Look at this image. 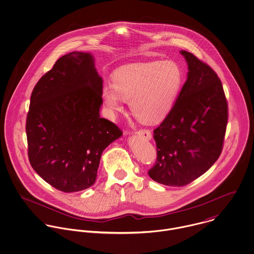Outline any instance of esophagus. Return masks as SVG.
I'll use <instances>...</instances> for the list:
<instances>
[{
	"instance_id": "34e87169",
	"label": "esophagus",
	"mask_w": 254,
	"mask_h": 254,
	"mask_svg": "<svg viewBox=\"0 0 254 254\" xmlns=\"http://www.w3.org/2000/svg\"><path fill=\"white\" fill-rule=\"evenodd\" d=\"M137 135L143 137L145 139H148V140L152 139V133H151V131L149 129H140V130L137 131Z\"/></svg>"
}]
</instances>
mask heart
<instances>
[{
    "label": "heart",
    "mask_w": 254,
    "mask_h": 254,
    "mask_svg": "<svg viewBox=\"0 0 254 254\" xmlns=\"http://www.w3.org/2000/svg\"><path fill=\"white\" fill-rule=\"evenodd\" d=\"M113 82L101 92L109 113L122 112L123 100H129L133 115L152 124L172 109L183 85V70L170 60L134 63L120 67Z\"/></svg>",
    "instance_id": "1"
}]
</instances>
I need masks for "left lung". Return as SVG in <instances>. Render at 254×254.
<instances>
[{
  "label": "left lung",
  "instance_id": "1",
  "mask_svg": "<svg viewBox=\"0 0 254 254\" xmlns=\"http://www.w3.org/2000/svg\"><path fill=\"white\" fill-rule=\"evenodd\" d=\"M188 78L175 104L154 130L156 164L148 172L157 183L184 187L207 172L220 156L228 120L222 84L213 68L181 51Z\"/></svg>",
  "mask_w": 254,
  "mask_h": 254
}]
</instances>
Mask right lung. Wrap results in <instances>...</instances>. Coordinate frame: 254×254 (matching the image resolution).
<instances>
[{
	"mask_svg": "<svg viewBox=\"0 0 254 254\" xmlns=\"http://www.w3.org/2000/svg\"><path fill=\"white\" fill-rule=\"evenodd\" d=\"M102 83L94 57L73 51L59 59L33 90L26 121L29 160L61 191L92 187L103 150L123 135L99 116Z\"/></svg>",
	"mask_w": 254,
	"mask_h": 254,
	"instance_id": "add662e5",
	"label": "right lung"
}]
</instances>
